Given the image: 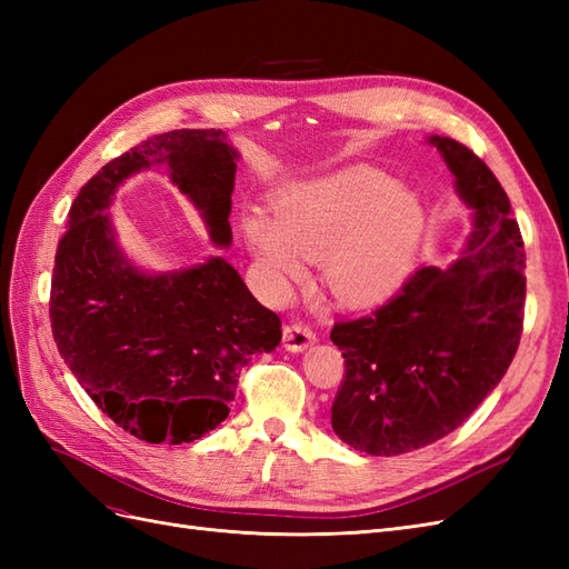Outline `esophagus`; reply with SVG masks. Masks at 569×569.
Segmentation results:
<instances>
[{
    "label": "esophagus",
    "instance_id": "34e87169",
    "mask_svg": "<svg viewBox=\"0 0 569 569\" xmlns=\"http://www.w3.org/2000/svg\"><path fill=\"white\" fill-rule=\"evenodd\" d=\"M282 341H284V349L287 351H303V349H308L311 347V343L316 341V335H313V330L308 325H303V322H289V325H284V330H282Z\"/></svg>",
    "mask_w": 569,
    "mask_h": 569
}]
</instances>
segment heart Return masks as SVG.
<instances>
[{
    "mask_svg": "<svg viewBox=\"0 0 569 569\" xmlns=\"http://www.w3.org/2000/svg\"><path fill=\"white\" fill-rule=\"evenodd\" d=\"M242 234L270 278H299V258L320 261L322 284L341 306L368 308L416 263L425 209L382 173L343 170L289 189L274 201V222L244 213Z\"/></svg>",
    "mask_w": 569,
    "mask_h": 569,
    "instance_id": "obj_1",
    "label": "heart"
}]
</instances>
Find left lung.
Wrapping results in <instances>:
<instances>
[{
	"label": "left lung",
	"mask_w": 569,
	"mask_h": 569,
	"mask_svg": "<svg viewBox=\"0 0 569 569\" xmlns=\"http://www.w3.org/2000/svg\"><path fill=\"white\" fill-rule=\"evenodd\" d=\"M472 209L449 268H420L370 316L341 320L335 435L370 456H401L451 435L503 380L525 320V242L501 182L475 151L429 137Z\"/></svg>",
	"instance_id": "obj_1"
}]
</instances>
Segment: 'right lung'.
I'll use <instances>...</instances> for the list:
<instances>
[{
  "instance_id": "right-lung-1",
  "label": "right lung",
  "mask_w": 569,
  "mask_h": 569,
  "mask_svg": "<svg viewBox=\"0 0 569 569\" xmlns=\"http://www.w3.org/2000/svg\"><path fill=\"white\" fill-rule=\"evenodd\" d=\"M237 151L222 130H170L109 161L80 189L51 278V335L80 387L132 437L189 443L228 418L242 370L282 339L278 313L253 299L220 256L149 274L116 244L104 213L118 184L151 163L230 247Z\"/></svg>"
}]
</instances>
